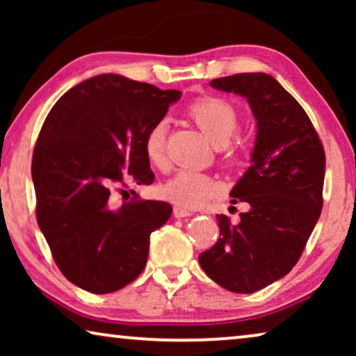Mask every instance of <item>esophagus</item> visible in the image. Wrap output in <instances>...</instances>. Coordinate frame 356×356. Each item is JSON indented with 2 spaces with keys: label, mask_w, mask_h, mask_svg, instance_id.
Returning a JSON list of instances; mask_svg holds the SVG:
<instances>
[{
  "label": "esophagus",
  "mask_w": 356,
  "mask_h": 356,
  "mask_svg": "<svg viewBox=\"0 0 356 356\" xmlns=\"http://www.w3.org/2000/svg\"><path fill=\"white\" fill-rule=\"evenodd\" d=\"M173 216L177 218H183V217H189L193 216V212L189 211L186 207H181V206H175L173 207Z\"/></svg>",
  "instance_id": "esophagus-1"
}]
</instances>
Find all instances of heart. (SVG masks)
<instances>
[{"label":"heart","instance_id":"1","mask_svg":"<svg viewBox=\"0 0 356 356\" xmlns=\"http://www.w3.org/2000/svg\"><path fill=\"white\" fill-rule=\"evenodd\" d=\"M186 113L189 120L201 129V133L216 145L223 147L232 139L238 128V115L227 100L217 97H204L197 99L188 106ZM165 138H167V124L159 121L149 129L144 140L145 155L150 163L160 167L165 162ZM216 184L207 175L194 172V170H179L173 178L163 184L162 193L170 201L184 207H197L206 202L213 194Z\"/></svg>","mask_w":356,"mask_h":356}]
</instances>
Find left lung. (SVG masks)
I'll return each instance as SVG.
<instances>
[{"label":"left lung","mask_w":356,"mask_h":356,"mask_svg":"<svg viewBox=\"0 0 356 356\" xmlns=\"http://www.w3.org/2000/svg\"><path fill=\"white\" fill-rule=\"evenodd\" d=\"M245 97L256 120L251 165L230 191L245 202L240 223L217 216L220 236L199 254L211 279L233 293H254L293 269L323 209L325 155L306 111L266 72L211 81Z\"/></svg>","instance_id":"1"}]
</instances>
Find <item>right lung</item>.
I'll list each match as a JSON object with an SVG mask.
<instances>
[{
  "label": "right lung",
  "instance_id": "right-lung-1",
  "mask_svg": "<svg viewBox=\"0 0 356 356\" xmlns=\"http://www.w3.org/2000/svg\"><path fill=\"white\" fill-rule=\"evenodd\" d=\"M179 97L100 74L67 90L48 113L32 157L37 222L56 266L79 289L111 293L144 270L150 233L172 206L136 201L115 209L110 193L124 177L154 183L145 136Z\"/></svg>",
  "mask_w": 356,
  "mask_h": 356
}]
</instances>
